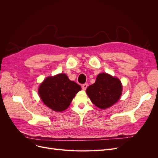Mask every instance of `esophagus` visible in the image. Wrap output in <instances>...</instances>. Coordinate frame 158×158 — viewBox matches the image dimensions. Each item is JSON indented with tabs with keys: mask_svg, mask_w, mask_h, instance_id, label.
Masks as SVG:
<instances>
[{
	"mask_svg": "<svg viewBox=\"0 0 158 158\" xmlns=\"http://www.w3.org/2000/svg\"><path fill=\"white\" fill-rule=\"evenodd\" d=\"M82 88L84 90H85L86 89V88H88V84H84L82 85Z\"/></svg>",
	"mask_w": 158,
	"mask_h": 158,
	"instance_id": "1",
	"label": "esophagus"
}]
</instances>
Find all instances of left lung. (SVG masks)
Returning <instances> with one entry per match:
<instances>
[{
    "label": "left lung",
    "instance_id": "obj_1",
    "mask_svg": "<svg viewBox=\"0 0 158 158\" xmlns=\"http://www.w3.org/2000/svg\"><path fill=\"white\" fill-rule=\"evenodd\" d=\"M86 93L95 106L104 109L113 106L120 98L122 84L117 78L102 73L97 76L95 82L88 87Z\"/></svg>",
    "mask_w": 158,
    "mask_h": 158
}]
</instances>
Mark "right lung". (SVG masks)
Instances as JSON below:
<instances>
[{
	"instance_id": "1",
	"label": "right lung",
	"mask_w": 158,
	"mask_h": 158,
	"mask_svg": "<svg viewBox=\"0 0 158 158\" xmlns=\"http://www.w3.org/2000/svg\"><path fill=\"white\" fill-rule=\"evenodd\" d=\"M81 86L70 81L64 74L48 77L39 88L40 96L46 106L55 111L60 112L67 108Z\"/></svg>"
}]
</instances>
